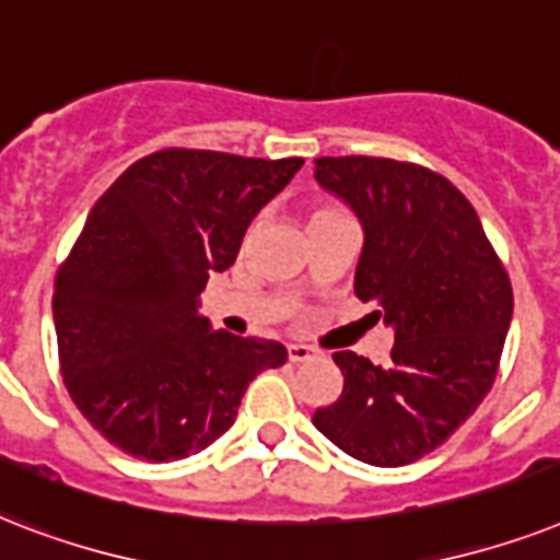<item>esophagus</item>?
<instances>
[{"label": "esophagus", "instance_id": "34e87169", "mask_svg": "<svg viewBox=\"0 0 560 560\" xmlns=\"http://www.w3.org/2000/svg\"><path fill=\"white\" fill-rule=\"evenodd\" d=\"M317 350L315 347H308V343H289V361L292 364H301V361H308V358H315Z\"/></svg>", "mask_w": 560, "mask_h": 560}]
</instances>
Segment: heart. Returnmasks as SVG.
<instances>
[{
    "label": "heart",
    "instance_id": "obj_1",
    "mask_svg": "<svg viewBox=\"0 0 560 560\" xmlns=\"http://www.w3.org/2000/svg\"><path fill=\"white\" fill-rule=\"evenodd\" d=\"M335 210H341V208H338V205L320 202V205H315V208H312V217H320V213H335Z\"/></svg>",
    "mask_w": 560,
    "mask_h": 560
}]
</instances>
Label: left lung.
I'll return each instance as SVG.
<instances>
[{"label":"left lung","instance_id":"left-lung-1","mask_svg":"<svg viewBox=\"0 0 560 560\" xmlns=\"http://www.w3.org/2000/svg\"><path fill=\"white\" fill-rule=\"evenodd\" d=\"M315 178L364 225L358 301L396 329L390 364L343 350V390L312 422L361 463L396 468L440 448L498 378L512 283L471 202L410 161L326 155Z\"/></svg>","mask_w":560,"mask_h":560}]
</instances>
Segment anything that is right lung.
Segmentation results:
<instances>
[{"label": "right lung", "mask_w": 560, "mask_h": 560, "mask_svg": "<svg viewBox=\"0 0 560 560\" xmlns=\"http://www.w3.org/2000/svg\"><path fill=\"white\" fill-rule=\"evenodd\" d=\"M301 167L170 147L95 202L54 280V326L71 401L115 448L150 463L199 454L234 424L254 375L285 364L283 343L210 332L199 294Z\"/></svg>", "instance_id": "1"}]
</instances>
